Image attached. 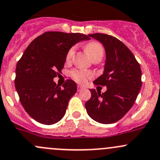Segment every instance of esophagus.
Listing matches in <instances>:
<instances>
[{
	"label": "esophagus",
	"mask_w": 160,
	"mask_h": 160,
	"mask_svg": "<svg viewBox=\"0 0 160 160\" xmlns=\"http://www.w3.org/2000/svg\"><path fill=\"white\" fill-rule=\"evenodd\" d=\"M83 89H84V87H82V86H80V85L77 86V91H78V92L81 91V90H83Z\"/></svg>",
	"instance_id": "34e87169"
}]
</instances>
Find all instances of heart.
Returning a JSON list of instances; mask_svg holds the SVG:
<instances>
[{
  "mask_svg": "<svg viewBox=\"0 0 160 160\" xmlns=\"http://www.w3.org/2000/svg\"><path fill=\"white\" fill-rule=\"evenodd\" d=\"M85 50L86 52L87 53V54L90 56V58L93 60H99V61H100L104 55L103 48H102V45L100 44V43H98V42H90V43H88L85 46ZM74 53L75 48H70L67 53V62L69 63V62L71 61L73 56H74ZM70 75H71V77L74 79L76 81L78 82V83H84L87 79L91 78L93 76V73H91L90 71H87V70H73V71L71 72V73H70Z\"/></svg>",
  "mask_w": 160,
  "mask_h": 160,
  "instance_id": "b5f03b06",
  "label": "heart"
}]
</instances>
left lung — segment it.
Segmentation results:
<instances>
[{
  "instance_id": "1",
  "label": "left lung",
  "mask_w": 160,
  "mask_h": 160,
  "mask_svg": "<svg viewBox=\"0 0 160 160\" xmlns=\"http://www.w3.org/2000/svg\"><path fill=\"white\" fill-rule=\"evenodd\" d=\"M88 36L100 41L105 49L103 73L93 83L106 86L107 91L97 93L90 89L91 98L86 102V110L97 122L113 123L125 116L137 100L142 87L140 66L132 52L117 38L99 33Z\"/></svg>"
}]
</instances>
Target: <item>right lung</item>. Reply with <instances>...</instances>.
I'll use <instances>...</instances> for the list:
<instances>
[{"mask_svg": "<svg viewBox=\"0 0 160 160\" xmlns=\"http://www.w3.org/2000/svg\"><path fill=\"white\" fill-rule=\"evenodd\" d=\"M90 38L80 33L45 32L29 44L17 63L15 88L23 109L33 120L52 125L65 115L70 99L77 92L73 80L63 88L53 78L64 67L69 50Z\"/></svg>", "mask_w": 160, "mask_h": 160, "instance_id": "right-lung-1", "label": "right lung"}]
</instances>
